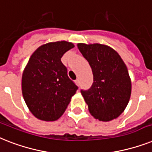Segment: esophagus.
<instances>
[{
  "label": "esophagus",
  "mask_w": 152,
  "mask_h": 152,
  "mask_svg": "<svg viewBox=\"0 0 152 152\" xmlns=\"http://www.w3.org/2000/svg\"><path fill=\"white\" fill-rule=\"evenodd\" d=\"M75 83H76V84L77 85V86H80V80H79V79H77L76 80H75Z\"/></svg>",
  "instance_id": "obj_1"
}]
</instances>
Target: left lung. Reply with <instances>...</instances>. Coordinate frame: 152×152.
<instances>
[{
	"instance_id": "8db88e82",
	"label": "left lung",
	"mask_w": 152,
	"mask_h": 152,
	"mask_svg": "<svg viewBox=\"0 0 152 152\" xmlns=\"http://www.w3.org/2000/svg\"><path fill=\"white\" fill-rule=\"evenodd\" d=\"M91 65L93 84L81 94L95 119L108 122L119 117L129 103L131 81L125 63L110 47L101 44H77Z\"/></svg>"
}]
</instances>
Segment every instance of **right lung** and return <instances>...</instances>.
I'll return each instance as SVG.
<instances>
[{"label":"right lung","mask_w":152,"mask_h":152,"mask_svg":"<svg viewBox=\"0 0 152 152\" xmlns=\"http://www.w3.org/2000/svg\"><path fill=\"white\" fill-rule=\"evenodd\" d=\"M72 48L73 44L67 41L41 45L33 53L23 71V98L32 114L40 120L58 119L78 89L61 61Z\"/></svg>","instance_id":"add662e5"}]
</instances>
